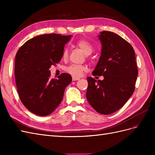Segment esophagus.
Masks as SVG:
<instances>
[{"mask_svg":"<svg viewBox=\"0 0 155 155\" xmlns=\"http://www.w3.org/2000/svg\"><path fill=\"white\" fill-rule=\"evenodd\" d=\"M78 80H79V78H76V77H74V76L72 77V81H78Z\"/></svg>","mask_w":155,"mask_h":155,"instance_id":"34e87169","label":"esophagus"}]
</instances>
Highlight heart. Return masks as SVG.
<instances>
[{
  "label": "heart",
  "instance_id": "obj_1",
  "mask_svg": "<svg viewBox=\"0 0 155 155\" xmlns=\"http://www.w3.org/2000/svg\"><path fill=\"white\" fill-rule=\"evenodd\" d=\"M78 48L80 49L83 52L85 55H90L93 51V46L88 41L81 39L78 40L76 43H75ZM62 57L63 59H67L68 57V50L65 48H64L63 53H62ZM67 71L72 76L75 77H79L82 76L83 72H85L87 70V68L83 65H79V64H72L70 65L69 67L67 68Z\"/></svg>",
  "mask_w": 155,
  "mask_h": 155
}]
</instances>
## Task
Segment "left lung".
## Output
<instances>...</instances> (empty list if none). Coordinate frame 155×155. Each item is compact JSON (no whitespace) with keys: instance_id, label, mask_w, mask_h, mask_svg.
Segmentation results:
<instances>
[{"instance_id":"1","label":"left lung","mask_w":155,"mask_h":155,"mask_svg":"<svg viewBox=\"0 0 155 155\" xmlns=\"http://www.w3.org/2000/svg\"><path fill=\"white\" fill-rule=\"evenodd\" d=\"M99 39L101 54L92 75L103 76L104 79L88 77L86 97L96 111L110 114L121 109L133 95L138 72L134 50L127 41L109 31H101Z\"/></svg>"}]
</instances>
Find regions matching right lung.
Masks as SVG:
<instances>
[{"label":"right lung","mask_w":155,"mask_h":155,"mask_svg":"<svg viewBox=\"0 0 155 155\" xmlns=\"http://www.w3.org/2000/svg\"><path fill=\"white\" fill-rule=\"evenodd\" d=\"M70 37L57 34L38 35L18 50L15 61L17 92L22 104L32 113L48 116L61 102L72 77L63 73L58 79L51 78L49 68L60 62Z\"/></svg>","instance_id":"right-lung-1"}]
</instances>
